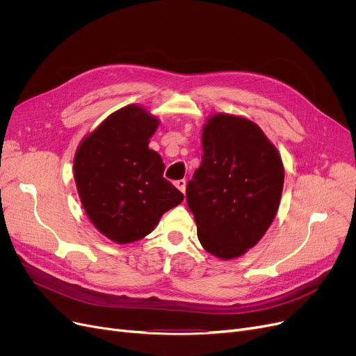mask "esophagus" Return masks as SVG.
Returning <instances> with one entry per match:
<instances>
[{
  "instance_id": "obj_1",
  "label": "esophagus",
  "mask_w": 356,
  "mask_h": 356,
  "mask_svg": "<svg viewBox=\"0 0 356 356\" xmlns=\"http://www.w3.org/2000/svg\"><path fill=\"white\" fill-rule=\"evenodd\" d=\"M175 186H176V188H177L180 192H183V193H184V189H186V180H184V179L176 180V181H175Z\"/></svg>"
}]
</instances>
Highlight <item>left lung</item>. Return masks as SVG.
<instances>
[{
  "label": "left lung",
  "mask_w": 356,
  "mask_h": 356,
  "mask_svg": "<svg viewBox=\"0 0 356 356\" xmlns=\"http://www.w3.org/2000/svg\"><path fill=\"white\" fill-rule=\"evenodd\" d=\"M203 156L186 188L197 238L209 254H245L270 228L284 184L277 148L242 117L216 114L202 133Z\"/></svg>",
  "instance_id": "8db88e82"
}]
</instances>
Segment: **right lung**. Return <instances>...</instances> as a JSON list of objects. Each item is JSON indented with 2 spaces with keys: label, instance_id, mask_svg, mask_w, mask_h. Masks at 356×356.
<instances>
[{
  "label": "right lung",
  "instance_id": "add662e5",
  "mask_svg": "<svg viewBox=\"0 0 356 356\" xmlns=\"http://www.w3.org/2000/svg\"><path fill=\"white\" fill-rule=\"evenodd\" d=\"M157 127L159 120L144 108L124 106L83 138L74 154L82 207L95 228L118 244L148 235L183 200L163 177L160 154L148 148Z\"/></svg>",
  "mask_w": 356,
  "mask_h": 356
}]
</instances>
